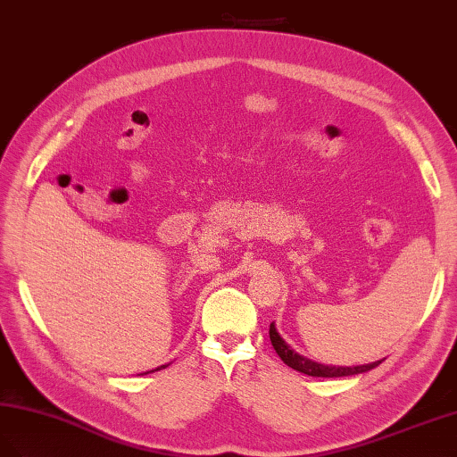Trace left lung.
<instances>
[{
    "mask_svg": "<svg viewBox=\"0 0 457 457\" xmlns=\"http://www.w3.org/2000/svg\"><path fill=\"white\" fill-rule=\"evenodd\" d=\"M269 338L270 344H273V348L277 350L278 357L282 361H285L288 367L295 369V371H300L303 375H310V377H350V375H360L365 371H371L373 367L380 365V361L375 363H367V365H357V367H330V365H323V363H315L312 360H307V357L295 353L288 344L280 338V335L275 328V323H270L269 327Z\"/></svg>",
    "mask_w": 457,
    "mask_h": 457,
    "instance_id": "left-lung-1",
    "label": "left lung"
}]
</instances>
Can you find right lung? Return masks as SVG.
Segmentation results:
<instances>
[{"instance_id":"add662e5","label":"right lung","mask_w":457,"mask_h":457,"mask_svg":"<svg viewBox=\"0 0 457 457\" xmlns=\"http://www.w3.org/2000/svg\"><path fill=\"white\" fill-rule=\"evenodd\" d=\"M163 367H167V365H163ZM155 371H159V369H155Z\"/></svg>"}]
</instances>
